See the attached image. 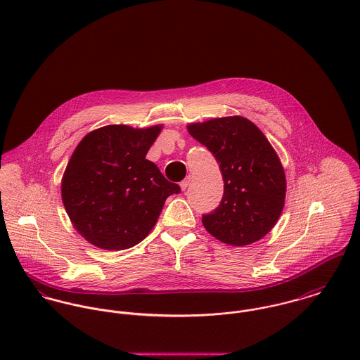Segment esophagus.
Instances as JSON below:
<instances>
[{
    "label": "esophagus",
    "instance_id": "1",
    "mask_svg": "<svg viewBox=\"0 0 360 360\" xmlns=\"http://www.w3.org/2000/svg\"><path fill=\"white\" fill-rule=\"evenodd\" d=\"M190 181H191V177L188 176L186 180H183V181L180 183V187H181V190H183V191H186V190H187V187L190 186Z\"/></svg>",
    "mask_w": 360,
    "mask_h": 360
}]
</instances>
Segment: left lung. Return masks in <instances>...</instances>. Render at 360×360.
Here are the masks:
<instances>
[{
    "label": "left lung",
    "mask_w": 360,
    "mask_h": 360,
    "mask_svg": "<svg viewBox=\"0 0 360 360\" xmlns=\"http://www.w3.org/2000/svg\"><path fill=\"white\" fill-rule=\"evenodd\" d=\"M187 129L214 155L224 181L220 204L202 216L204 227L229 245L259 241L277 223L285 201V174L274 148L243 116L191 123Z\"/></svg>",
    "instance_id": "1"
}]
</instances>
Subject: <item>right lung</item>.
Here are the masks:
<instances>
[{"label": "right lung", "mask_w": 360, "mask_h": 360, "mask_svg": "<svg viewBox=\"0 0 360 360\" xmlns=\"http://www.w3.org/2000/svg\"><path fill=\"white\" fill-rule=\"evenodd\" d=\"M162 126L109 124L76 147L62 177V202L75 229L93 245L122 251L153 230L166 198L180 193L146 155Z\"/></svg>", "instance_id": "add662e5"}]
</instances>
